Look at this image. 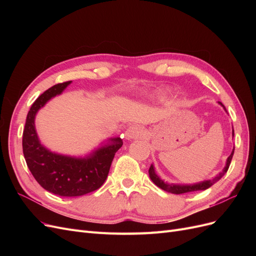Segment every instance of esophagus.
Segmentation results:
<instances>
[{"mask_svg": "<svg viewBox=\"0 0 256 256\" xmlns=\"http://www.w3.org/2000/svg\"><path fill=\"white\" fill-rule=\"evenodd\" d=\"M145 136V130L140 126H130L125 132V136L127 140H132L136 138H141Z\"/></svg>", "mask_w": 256, "mask_h": 256, "instance_id": "34e87169", "label": "esophagus"}]
</instances>
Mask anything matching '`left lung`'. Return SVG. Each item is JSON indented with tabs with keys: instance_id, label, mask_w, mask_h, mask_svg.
<instances>
[{
	"instance_id": "obj_1",
	"label": "left lung",
	"mask_w": 256,
	"mask_h": 256,
	"mask_svg": "<svg viewBox=\"0 0 256 256\" xmlns=\"http://www.w3.org/2000/svg\"><path fill=\"white\" fill-rule=\"evenodd\" d=\"M219 104L223 106V109L226 110V108H224V106L221 102H219ZM233 136H234V129H233ZM234 150H235V148H233V150H232L230 154L228 160H226V166H224V168L222 170V172H220L218 175L214 176L212 180H207L196 182V184H168V182H164V180H162L161 178L156 174V172H154V168L152 164L150 166V168L148 170V174H150V180H152V182L154 184L158 186V187L161 188L162 190H164V191L170 192V193H174V194H182V193H188V192H194V191H200V190H206L209 187H212L214 184H216V182L220 180L221 178L223 177V175L228 172V170L232 158H233Z\"/></svg>"
}]
</instances>
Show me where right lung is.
Masks as SVG:
<instances>
[{
    "label": "right lung",
    "mask_w": 256,
    "mask_h": 256,
    "mask_svg": "<svg viewBox=\"0 0 256 256\" xmlns=\"http://www.w3.org/2000/svg\"><path fill=\"white\" fill-rule=\"evenodd\" d=\"M72 81L54 85L38 97L30 106L23 130L22 148L28 168L44 189L60 196H81L102 187L122 145L120 138H109L85 157L53 152L40 143L35 128L37 112L50 99L60 95Z\"/></svg>",
    "instance_id": "right-lung-1"
}]
</instances>
